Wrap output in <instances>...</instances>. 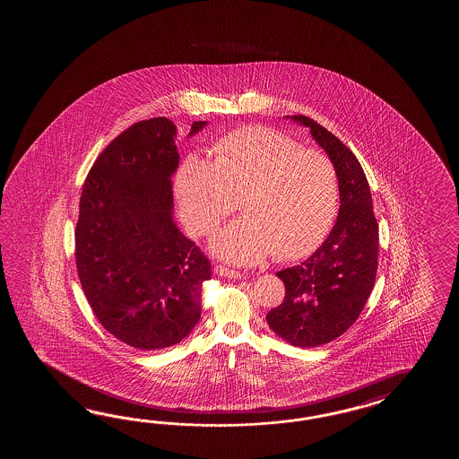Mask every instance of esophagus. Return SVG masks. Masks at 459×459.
Segmentation results:
<instances>
[{
  "label": "esophagus",
  "instance_id": "34e87169",
  "mask_svg": "<svg viewBox=\"0 0 459 459\" xmlns=\"http://www.w3.org/2000/svg\"><path fill=\"white\" fill-rule=\"evenodd\" d=\"M215 273L216 275H221V277H228V279H241V277H244L239 271H233L230 267H225V265H215Z\"/></svg>",
  "mask_w": 459,
  "mask_h": 459
}]
</instances>
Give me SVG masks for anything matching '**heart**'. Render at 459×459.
<instances>
[{
    "label": "heart",
    "mask_w": 459,
    "mask_h": 459,
    "mask_svg": "<svg viewBox=\"0 0 459 459\" xmlns=\"http://www.w3.org/2000/svg\"><path fill=\"white\" fill-rule=\"evenodd\" d=\"M213 159L190 152L176 172V195L186 230L210 234L239 196V220L225 226L212 251L234 264L300 259L322 243L340 208L332 159L303 149L271 127H243L218 137Z\"/></svg>",
    "instance_id": "obj_1"
}]
</instances>
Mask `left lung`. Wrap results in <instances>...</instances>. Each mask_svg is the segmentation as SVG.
<instances>
[{"instance_id": "1", "label": "left lung", "mask_w": 459, "mask_h": 459, "mask_svg": "<svg viewBox=\"0 0 459 459\" xmlns=\"http://www.w3.org/2000/svg\"><path fill=\"white\" fill-rule=\"evenodd\" d=\"M285 117L310 129L340 178L336 223L307 261L277 273L285 283V297L265 316L283 342L315 348L342 336L368 302L377 273L379 226L368 178L351 151L312 117Z\"/></svg>"}]
</instances>
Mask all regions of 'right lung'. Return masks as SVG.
<instances>
[{
	"mask_svg": "<svg viewBox=\"0 0 459 459\" xmlns=\"http://www.w3.org/2000/svg\"><path fill=\"white\" fill-rule=\"evenodd\" d=\"M206 121L190 127L194 136ZM177 126L152 117L127 127L98 156L80 196L75 263L107 332L156 351L188 336L210 261L174 221Z\"/></svg>",
	"mask_w": 459,
	"mask_h": 459,
	"instance_id": "1",
	"label": "right lung"
}]
</instances>
